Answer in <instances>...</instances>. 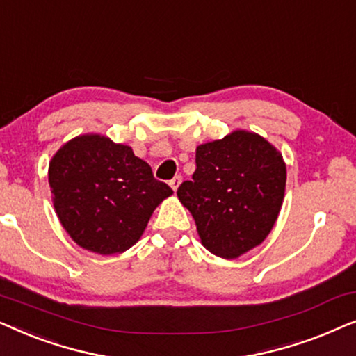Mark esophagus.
<instances>
[{
	"label": "esophagus",
	"instance_id": "esophagus-1",
	"mask_svg": "<svg viewBox=\"0 0 356 356\" xmlns=\"http://www.w3.org/2000/svg\"><path fill=\"white\" fill-rule=\"evenodd\" d=\"M181 181H183V178H181V175H177V177H175L172 181H170V186H172V189L173 191H177L178 189V186L179 184H181Z\"/></svg>",
	"mask_w": 356,
	"mask_h": 356
}]
</instances>
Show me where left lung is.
Instances as JSON below:
<instances>
[{"instance_id":"1","label":"left lung","mask_w":356,"mask_h":356,"mask_svg":"<svg viewBox=\"0 0 356 356\" xmlns=\"http://www.w3.org/2000/svg\"><path fill=\"white\" fill-rule=\"evenodd\" d=\"M285 181V162L274 145L256 133L233 131L197 145L193 181H183L177 194L194 217L204 248L235 259L270 233Z\"/></svg>"}]
</instances>
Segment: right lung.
Wrapping results in <instances>:
<instances>
[{
  "label": "right lung",
  "instance_id": "add662e5",
  "mask_svg": "<svg viewBox=\"0 0 356 356\" xmlns=\"http://www.w3.org/2000/svg\"><path fill=\"white\" fill-rule=\"evenodd\" d=\"M48 181L63 228L81 248L104 256L129 250L155 207L173 194L129 145L100 134L63 145L48 167Z\"/></svg>",
  "mask_w": 356,
  "mask_h": 356
}]
</instances>
